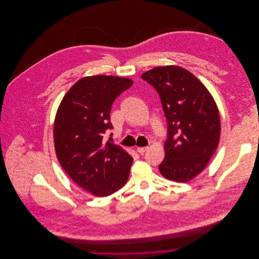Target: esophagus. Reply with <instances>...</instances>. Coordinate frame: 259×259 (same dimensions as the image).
<instances>
[{"instance_id": "1", "label": "esophagus", "mask_w": 259, "mask_h": 259, "mask_svg": "<svg viewBox=\"0 0 259 259\" xmlns=\"http://www.w3.org/2000/svg\"><path fill=\"white\" fill-rule=\"evenodd\" d=\"M148 147H145V148H137V150H138V152H139V153H142V154H143V153H144V152H146V151H147V150H148Z\"/></svg>"}]
</instances>
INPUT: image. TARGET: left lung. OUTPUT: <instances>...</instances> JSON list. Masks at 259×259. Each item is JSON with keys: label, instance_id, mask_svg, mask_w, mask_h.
<instances>
[{"label": "left lung", "instance_id": "1", "mask_svg": "<svg viewBox=\"0 0 259 259\" xmlns=\"http://www.w3.org/2000/svg\"><path fill=\"white\" fill-rule=\"evenodd\" d=\"M157 92L167 122L164 159L160 174L185 183L200 174L217 150L221 118L206 88L188 71L177 66L157 67L142 74Z\"/></svg>", "mask_w": 259, "mask_h": 259}]
</instances>
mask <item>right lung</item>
<instances>
[{"label": "right lung", "instance_id": "obj_1", "mask_svg": "<svg viewBox=\"0 0 259 259\" xmlns=\"http://www.w3.org/2000/svg\"><path fill=\"white\" fill-rule=\"evenodd\" d=\"M133 80L111 75L87 76L64 97L55 119L58 159L76 185L96 196H108L126 184L133 157L104 142L112 130L111 106Z\"/></svg>", "mask_w": 259, "mask_h": 259}]
</instances>
